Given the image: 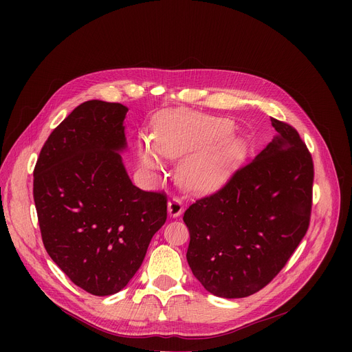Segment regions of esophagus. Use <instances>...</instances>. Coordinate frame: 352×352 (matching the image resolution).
Instances as JSON below:
<instances>
[{"label": "esophagus", "mask_w": 352, "mask_h": 352, "mask_svg": "<svg viewBox=\"0 0 352 352\" xmlns=\"http://www.w3.org/2000/svg\"><path fill=\"white\" fill-rule=\"evenodd\" d=\"M184 212V206H182V201L179 198H171L168 201V215L173 218L179 217Z\"/></svg>", "instance_id": "obj_1"}]
</instances>
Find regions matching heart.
<instances>
[{
    "instance_id": "heart-1",
    "label": "heart",
    "mask_w": 352,
    "mask_h": 352,
    "mask_svg": "<svg viewBox=\"0 0 352 352\" xmlns=\"http://www.w3.org/2000/svg\"><path fill=\"white\" fill-rule=\"evenodd\" d=\"M230 124L218 118L178 116L161 128L152 146L145 141L138 144V160L142 168L160 171L162 162L158 157L179 158L190 153L179 166V178L195 190H211L221 186L231 174L239 157V144L226 138Z\"/></svg>"
}]
</instances>
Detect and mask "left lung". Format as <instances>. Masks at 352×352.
<instances>
[{
  "label": "left lung",
  "instance_id": "8db88e82",
  "mask_svg": "<svg viewBox=\"0 0 352 352\" xmlns=\"http://www.w3.org/2000/svg\"><path fill=\"white\" fill-rule=\"evenodd\" d=\"M278 133L217 192L184 212L187 261L208 292L244 298L278 274L307 234L314 162L297 129L271 118Z\"/></svg>",
  "mask_w": 352,
  "mask_h": 352
}]
</instances>
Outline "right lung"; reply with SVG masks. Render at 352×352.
Returning <instances> with one entry per match:
<instances>
[{
  "mask_svg": "<svg viewBox=\"0 0 352 352\" xmlns=\"http://www.w3.org/2000/svg\"><path fill=\"white\" fill-rule=\"evenodd\" d=\"M118 102L85 101L54 129L34 168V202L44 247L84 291H121L166 219V195L129 179Z\"/></svg>",
  "mask_w": 352,
  "mask_h": 352,
  "instance_id": "obj_1",
  "label": "right lung"
}]
</instances>
